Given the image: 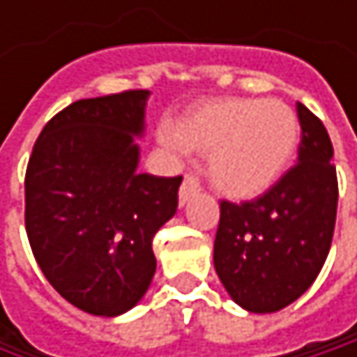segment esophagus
Listing matches in <instances>:
<instances>
[{"label":"esophagus","mask_w":357,"mask_h":357,"mask_svg":"<svg viewBox=\"0 0 357 357\" xmlns=\"http://www.w3.org/2000/svg\"><path fill=\"white\" fill-rule=\"evenodd\" d=\"M196 192H200V181L194 174H185V178L181 181V188H179V204H183Z\"/></svg>","instance_id":"34e87169"}]
</instances>
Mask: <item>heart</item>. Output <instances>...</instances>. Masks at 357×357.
I'll list each match as a JSON object with an SVG mask.
<instances>
[{
	"instance_id": "1",
	"label": "heart",
	"mask_w": 357,
	"mask_h": 357,
	"mask_svg": "<svg viewBox=\"0 0 357 357\" xmlns=\"http://www.w3.org/2000/svg\"><path fill=\"white\" fill-rule=\"evenodd\" d=\"M300 136L294 109L279 99L227 97L190 109L169 144L208 155L213 185L231 198L266 192L289 167Z\"/></svg>"
}]
</instances>
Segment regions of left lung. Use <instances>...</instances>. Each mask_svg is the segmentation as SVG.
Wrapping results in <instances>:
<instances>
[{
	"label": "left lung",
	"instance_id": "left-lung-1",
	"mask_svg": "<svg viewBox=\"0 0 357 357\" xmlns=\"http://www.w3.org/2000/svg\"><path fill=\"white\" fill-rule=\"evenodd\" d=\"M302 144L298 163L264 194L221 200L215 271L236 304L277 312L296 302L319 277L337 219V172L322 121L298 103Z\"/></svg>",
	"mask_w": 357,
	"mask_h": 357
}]
</instances>
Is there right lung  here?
<instances>
[{
  "instance_id": "obj_1",
  "label": "right lung",
  "mask_w": 357,
  "mask_h": 357,
  "mask_svg": "<svg viewBox=\"0 0 357 357\" xmlns=\"http://www.w3.org/2000/svg\"><path fill=\"white\" fill-rule=\"evenodd\" d=\"M149 91L76 101L38 134L24 178V225L47 281L76 308L117 317L146 294L153 238L176 215L181 176L138 174Z\"/></svg>"
}]
</instances>
